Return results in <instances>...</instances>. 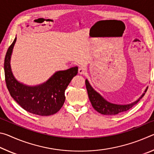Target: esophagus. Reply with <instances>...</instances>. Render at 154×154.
<instances>
[{
  "label": "esophagus",
  "mask_w": 154,
  "mask_h": 154,
  "mask_svg": "<svg viewBox=\"0 0 154 154\" xmlns=\"http://www.w3.org/2000/svg\"><path fill=\"white\" fill-rule=\"evenodd\" d=\"M87 71V69L86 68L84 67V66H82L80 67L79 70H78V72H79V74L80 75H82V74H85V72Z\"/></svg>",
  "instance_id": "esophagus-1"
}]
</instances>
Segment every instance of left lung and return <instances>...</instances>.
<instances>
[{"mask_svg": "<svg viewBox=\"0 0 154 154\" xmlns=\"http://www.w3.org/2000/svg\"><path fill=\"white\" fill-rule=\"evenodd\" d=\"M85 85H86L88 97H89L93 108L96 111H98V113L103 115H108V116L117 115L118 113H121L122 112H125L129 110L130 109H131L132 106L136 105L140 99L143 97V96L145 95L148 88V87L146 88L143 94L137 100H135L134 102L130 104H126V105H118V104H114L109 102L106 99L104 98L100 94L98 93L91 86L88 79H85Z\"/></svg>", "mask_w": 154, "mask_h": 154, "instance_id": "8db88e82", "label": "left lung"}]
</instances>
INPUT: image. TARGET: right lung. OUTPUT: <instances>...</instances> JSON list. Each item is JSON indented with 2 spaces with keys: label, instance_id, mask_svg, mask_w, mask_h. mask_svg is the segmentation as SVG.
Here are the masks:
<instances>
[{
  "label": "right lung",
  "instance_id": "add662e5",
  "mask_svg": "<svg viewBox=\"0 0 154 154\" xmlns=\"http://www.w3.org/2000/svg\"><path fill=\"white\" fill-rule=\"evenodd\" d=\"M17 37L7 51L4 70L5 82L11 97L29 113L41 116L56 113L65 101L64 92L73 77L77 74L78 67L56 72L41 84L30 86L15 79L11 68V58Z\"/></svg>",
  "mask_w": 154,
  "mask_h": 154
}]
</instances>
